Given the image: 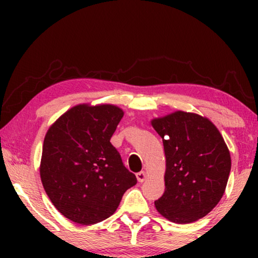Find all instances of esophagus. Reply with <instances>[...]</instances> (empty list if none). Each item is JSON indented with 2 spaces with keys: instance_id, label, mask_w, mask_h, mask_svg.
<instances>
[{
  "instance_id": "34e87169",
  "label": "esophagus",
  "mask_w": 258,
  "mask_h": 258,
  "mask_svg": "<svg viewBox=\"0 0 258 258\" xmlns=\"http://www.w3.org/2000/svg\"><path fill=\"white\" fill-rule=\"evenodd\" d=\"M136 177H137V181L142 183L147 179V174L144 171H140V172H137V174H136Z\"/></svg>"
}]
</instances>
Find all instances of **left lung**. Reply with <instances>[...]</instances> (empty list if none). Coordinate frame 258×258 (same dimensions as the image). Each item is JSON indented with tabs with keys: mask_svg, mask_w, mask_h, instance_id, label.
Returning <instances> with one entry per match:
<instances>
[{
	"mask_svg": "<svg viewBox=\"0 0 258 258\" xmlns=\"http://www.w3.org/2000/svg\"><path fill=\"white\" fill-rule=\"evenodd\" d=\"M165 154V190L155 201L158 213L178 224L210 213L225 191L230 153L209 118L177 110L151 119Z\"/></svg>",
	"mask_w": 258,
	"mask_h": 258,
	"instance_id": "8db88e82",
	"label": "left lung"
}]
</instances>
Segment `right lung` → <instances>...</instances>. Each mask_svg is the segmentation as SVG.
Returning a JSON list of instances; mask_svg holds the SVG:
<instances>
[{
    "mask_svg": "<svg viewBox=\"0 0 258 258\" xmlns=\"http://www.w3.org/2000/svg\"><path fill=\"white\" fill-rule=\"evenodd\" d=\"M124 112L114 104L70 108L45 134L40 175L51 203L83 225L110 217L137 183L110 143Z\"/></svg>",
    "mask_w": 258,
    "mask_h": 258,
    "instance_id": "add662e5",
    "label": "right lung"
}]
</instances>
